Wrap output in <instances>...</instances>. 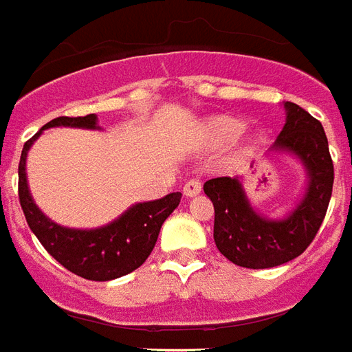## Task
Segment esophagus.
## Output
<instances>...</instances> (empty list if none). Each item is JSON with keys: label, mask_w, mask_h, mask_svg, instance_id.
I'll return each mask as SVG.
<instances>
[{"label": "esophagus", "mask_w": 352, "mask_h": 352, "mask_svg": "<svg viewBox=\"0 0 352 352\" xmlns=\"http://www.w3.org/2000/svg\"><path fill=\"white\" fill-rule=\"evenodd\" d=\"M200 189H202V186H200V182L198 179H189L186 186H184V195L186 197H197L198 192H200Z\"/></svg>", "instance_id": "obj_1"}]
</instances>
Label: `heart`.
Instances as JSON below:
<instances>
[{
  "label": "heart",
  "mask_w": 352,
  "mask_h": 352,
  "mask_svg": "<svg viewBox=\"0 0 352 352\" xmlns=\"http://www.w3.org/2000/svg\"><path fill=\"white\" fill-rule=\"evenodd\" d=\"M243 129H245V122L241 118L228 115L213 116L204 124L200 139H202L204 144H223V142L234 141L237 135H241ZM247 141L248 148H258L263 141V137H261L260 131H256V133L248 135Z\"/></svg>",
  "instance_id": "1"
}]
</instances>
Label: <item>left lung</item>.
<instances>
[{"label":"left lung","mask_w":352,"mask_h":352,"mask_svg":"<svg viewBox=\"0 0 352 352\" xmlns=\"http://www.w3.org/2000/svg\"><path fill=\"white\" fill-rule=\"evenodd\" d=\"M286 124L267 152L289 154L306 173L302 198L282 219L256 211L243 187V176L208 179L204 192L215 208L213 239L219 252L247 269H267L292 261L305 252L321 226L332 197L334 165L319 120L286 102Z\"/></svg>","instance_id":"left-lung-1"}]
</instances>
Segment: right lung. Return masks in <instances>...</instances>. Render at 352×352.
Returning <instances> with one entry per match:
<instances>
[{
	"label": "right lung",
	"instance_id": "obj_1",
	"mask_svg": "<svg viewBox=\"0 0 352 352\" xmlns=\"http://www.w3.org/2000/svg\"><path fill=\"white\" fill-rule=\"evenodd\" d=\"M59 126L100 129L96 115L74 116V118L59 116L50 120L46 126H42L41 131L23 144L20 165H18V197L25 221L36 239L42 243V247L74 274L96 282L120 278L124 274L135 271L137 267H141L146 261L155 247L161 224L178 208L182 192H170L160 200L137 202L124 211L122 215L116 217L113 223L104 224L100 228H68L54 223L50 217L42 213L31 197L25 161H28L29 148L42 135V131Z\"/></svg>",
	"mask_w": 352,
	"mask_h": 352
}]
</instances>
